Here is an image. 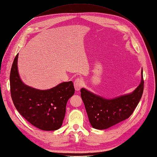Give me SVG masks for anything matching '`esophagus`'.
Instances as JSON below:
<instances>
[{
	"label": "esophagus",
	"instance_id": "obj_1",
	"mask_svg": "<svg viewBox=\"0 0 157 157\" xmlns=\"http://www.w3.org/2000/svg\"><path fill=\"white\" fill-rule=\"evenodd\" d=\"M82 85H83V81L81 78H77L76 79H75V81L74 82V86H75V88L76 91L80 90V89L82 86Z\"/></svg>",
	"mask_w": 157,
	"mask_h": 157
}]
</instances>
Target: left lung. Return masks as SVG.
I'll return each instance as SVG.
<instances>
[{"instance_id": "8db88e82", "label": "left lung", "mask_w": 157, "mask_h": 157, "mask_svg": "<svg viewBox=\"0 0 157 157\" xmlns=\"http://www.w3.org/2000/svg\"><path fill=\"white\" fill-rule=\"evenodd\" d=\"M144 88L142 69L141 82L130 94L109 99L81 88V96L92 127L105 130L129 118L140 101Z\"/></svg>"}]
</instances>
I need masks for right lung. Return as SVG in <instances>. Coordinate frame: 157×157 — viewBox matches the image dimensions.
I'll return each mask as SVG.
<instances>
[{
    "instance_id": "obj_1",
    "label": "right lung",
    "mask_w": 157,
    "mask_h": 157,
    "mask_svg": "<svg viewBox=\"0 0 157 157\" xmlns=\"http://www.w3.org/2000/svg\"><path fill=\"white\" fill-rule=\"evenodd\" d=\"M17 54L10 74L12 101L21 115L42 130L54 131L62 126L68 99L75 93L72 81L63 82L46 90H40L25 84L17 68Z\"/></svg>"
}]
</instances>
